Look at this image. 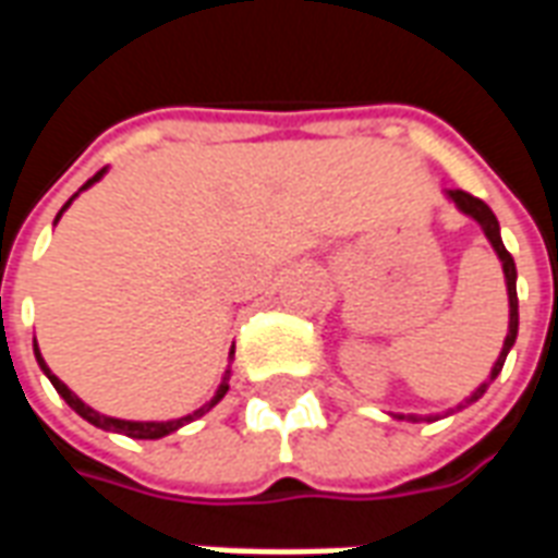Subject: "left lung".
<instances>
[{
    "instance_id": "8db88e82",
    "label": "left lung",
    "mask_w": 558,
    "mask_h": 558,
    "mask_svg": "<svg viewBox=\"0 0 558 558\" xmlns=\"http://www.w3.org/2000/svg\"><path fill=\"white\" fill-rule=\"evenodd\" d=\"M448 196L454 199L460 211H466L469 218L478 220L481 230H484V235L490 239L493 251H496V254H499V259H502L505 283H508V307H511V319H508V338H505V343H502V352H499V359H496V364H493V371H490V379H496V376H499V371H502L505 355L511 352V347H514V340H517V268H514V256L505 251L502 235H499V220H496V215H493L490 206H487L484 199L466 194V191H460V187H454V191H448ZM487 386H490V383H484V386H481L478 391H475V395H472V398L466 400V403H475V400H478L481 395L487 391ZM466 403H460L457 410H463ZM398 418L421 421V415H398ZM427 421H433V415Z\"/></svg>"
}]
</instances>
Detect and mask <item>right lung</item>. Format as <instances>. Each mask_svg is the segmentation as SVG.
<instances>
[{"instance_id": "right-lung-1", "label": "right lung", "mask_w": 558, "mask_h": 558, "mask_svg": "<svg viewBox=\"0 0 558 558\" xmlns=\"http://www.w3.org/2000/svg\"><path fill=\"white\" fill-rule=\"evenodd\" d=\"M101 175H104V170L95 172V175H92L89 182L83 184L80 191H86V187L98 182ZM74 196H77V194H74ZM74 196H71V199H74ZM71 199H68L65 206H62V211H65V208L71 206ZM62 211L56 215V220L62 218ZM35 359H38V364H41V371H44V374H47V379L53 383V388H56V391H59V395H62V398H65V403H68V407H71V410L77 412V415H83V418L89 421V424H95V427H101V430L125 433V436H131V439H160V436H167V433L179 430V427H184L187 421L199 418L203 412L211 410V407H215V403H218V400L223 398V395H227V388H230V371H227V376H223V383H220L215 400H211L208 407H203V410H196L194 415H184V418H175V421H122V418H110V415H101V412H95V410H92V407H86V403H83V400H80L77 395H74V391H71V388H68L65 383H62V379H59V376L50 374V367L44 364L41 352H38V343H35Z\"/></svg>"}]
</instances>
